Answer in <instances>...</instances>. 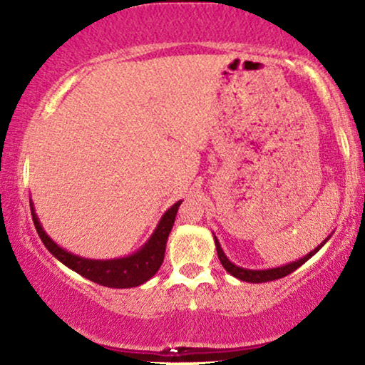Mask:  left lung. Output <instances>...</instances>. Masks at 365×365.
I'll list each match as a JSON object with an SVG mask.
<instances>
[{
    "mask_svg": "<svg viewBox=\"0 0 365 365\" xmlns=\"http://www.w3.org/2000/svg\"><path fill=\"white\" fill-rule=\"evenodd\" d=\"M214 236V234H212ZM332 232L329 234V236L324 239V241L319 244L317 247H314L311 252H307L306 256H302L301 259H297V261H292V262H287V264H282V266H277V267H269V269H247V267H241V266H236V264L229 261V257L226 256V252L222 251L221 247V242L217 241V237L214 236V242H216V251H217V257L219 261H221L222 267L226 269V271L234 276L236 279H241V281H246V282H252V284H259V282H269V281H276V279H281V277H286L289 274L296 271L297 267H301L304 262H307L309 259H311L314 254H316L319 249H321L324 244H326L329 239H331Z\"/></svg>",
    "mask_w": 365,
    "mask_h": 365,
    "instance_id": "8db88e82",
    "label": "left lung"
}]
</instances>
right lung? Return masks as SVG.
Here are the masks:
<instances>
[{
	"label": "right lung",
	"mask_w": 365,
	"mask_h": 365,
	"mask_svg": "<svg viewBox=\"0 0 365 365\" xmlns=\"http://www.w3.org/2000/svg\"><path fill=\"white\" fill-rule=\"evenodd\" d=\"M182 201H178L163 214L159 219L156 229H154L151 236L146 242L143 244L138 251L128 256L116 257V259H88L81 257L78 254H73L66 249L59 246L48 236L44 227L39 222V217L34 211L33 199H29V206H31V216L34 227H36L38 236L49 252L63 262L64 266L71 269V271L81 274L83 277L89 281L99 284L104 287L113 289H129L138 287L141 284L148 282L154 274L159 271L164 261V252H166V242L169 232L174 226V219H176L178 209Z\"/></svg>",
	"instance_id": "1"
}]
</instances>
